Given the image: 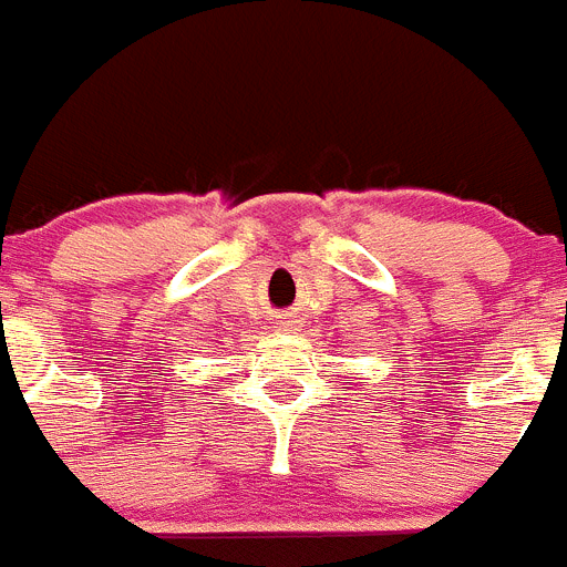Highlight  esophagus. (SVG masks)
I'll return each mask as SVG.
<instances>
[{
  "label": "esophagus",
  "mask_w": 567,
  "mask_h": 567,
  "mask_svg": "<svg viewBox=\"0 0 567 567\" xmlns=\"http://www.w3.org/2000/svg\"><path fill=\"white\" fill-rule=\"evenodd\" d=\"M284 323H287V326H289V323H295V320H287V318H284Z\"/></svg>",
  "instance_id": "1"
}]
</instances>
